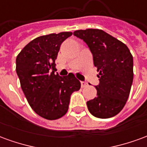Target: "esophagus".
Instances as JSON below:
<instances>
[{"instance_id": "obj_1", "label": "esophagus", "mask_w": 147, "mask_h": 147, "mask_svg": "<svg viewBox=\"0 0 147 147\" xmlns=\"http://www.w3.org/2000/svg\"><path fill=\"white\" fill-rule=\"evenodd\" d=\"M87 86V83H86V82L81 81V86H82V87H85V86Z\"/></svg>"}]
</instances>
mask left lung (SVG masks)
I'll return each instance as SVG.
<instances>
[{"label": "left lung", "instance_id": "obj_1", "mask_svg": "<svg viewBox=\"0 0 147 147\" xmlns=\"http://www.w3.org/2000/svg\"><path fill=\"white\" fill-rule=\"evenodd\" d=\"M73 34L88 45L99 72L97 97L86 102L88 110L102 119L116 116L126 104L132 85L133 57L129 49L102 30H79Z\"/></svg>", "mask_w": 147, "mask_h": 147}]
</instances>
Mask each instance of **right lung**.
<instances>
[{"mask_svg": "<svg viewBox=\"0 0 147 147\" xmlns=\"http://www.w3.org/2000/svg\"><path fill=\"white\" fill-rule=\"evenodd\" d=\"M72 34L61 32L38 37L29 42L16 57V73L27 102L35 113L47 120L66 114L71 94L80 89L74 74L55 75V61L62 42Z\"/></svg>", "mask_w": 147, "mask_h": 147, "instance_id": "right-lung-1", "label": "right lung"}]
</instances>
